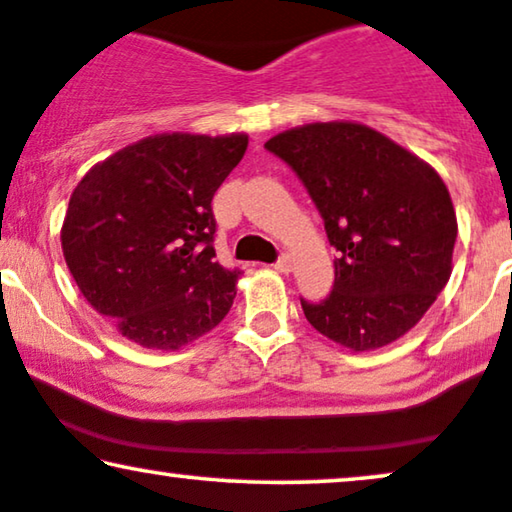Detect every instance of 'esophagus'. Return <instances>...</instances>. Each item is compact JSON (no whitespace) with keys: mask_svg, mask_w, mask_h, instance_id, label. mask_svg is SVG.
Returning a JSON list of instances; mask_svg holds the SVG:
<instances>
[{"mask_svg":"<svg viewBox=\"0 0 512 512\" xmlns=\"http://www.w3.org/2000/svg\"><path fill=\"white\" fill-rule=\"evenodd\" d=\"M273 270H277V273H289L292 270V258L289 256H280L277 261L273 263Z\"/></svg>","mask_w":512,"mask_h":512,"instance_id":"1","label":"esophagus"}]
</instances>
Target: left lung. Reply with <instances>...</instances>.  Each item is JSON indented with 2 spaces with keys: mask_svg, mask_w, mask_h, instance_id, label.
<instances>
[{
  "mask_svg": "<svg viewBox=\"0 0 512 512\" xmlns=\"http://www.w3.org/2000/svg\"><path fill=\"white\" fill-rule=\"evenodd\" d=\"M266 149L299 175L339 251L330 296L301 299L308 323L351 351L396 342L451 277L458 223L444 180L361 123L301 125Z\"/></svg>",
  "mask_w": 512,
  "mask_h": 512,
  "instance_id": "left-lung-1",
  "label": "left lung"
}]
</instances>
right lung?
<instances>
[{
	"instance_id": "right-lung-1",
	"label": "right lung",
	"mask_w": 512,
	"mask_h": 512,
	"mask_svg": "<svg viewBox=\"0 0 512 512\" xmlns=\"http://www.w3.org/2000/svg\"><path fill=\"white\" fill-rule=\"evenodd\" d=\"M246 135L144 137L78 182L61 227L75 285L130 342L175 351L230 311L242 270L216 261L213 194Z\"/></svg>"
}]
</instances>
